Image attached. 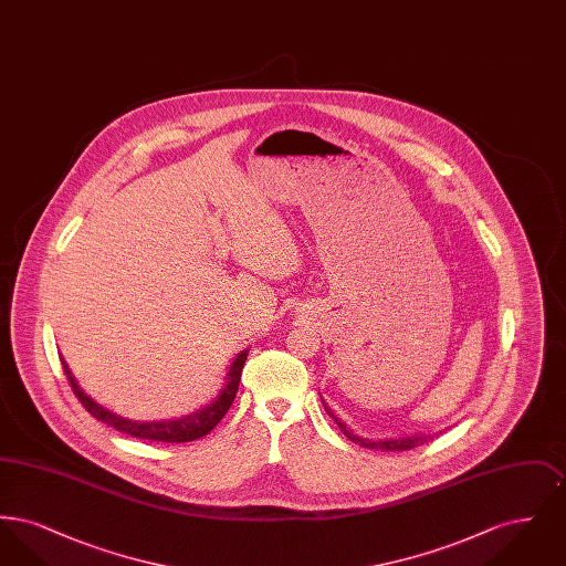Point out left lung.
<instances>
[{"label":"left lung","instance_id":"8db88e82","mask_svg":"<svg viewBox=\"0 0 566 566\" xmlns=\"http://www.w3.org/2000/svg\"><path fill=\"white\" fill-rule=\"evenodd\" d=\"M324 409H326V413L337 422V427L342 429V432L354 441V443H358V446H363V448H367V450H388V452H403V450H411V448H416V446H422V443H427V439H431V434H409V437H399V439H377V441H371V439H365V437H358V434H354V432L326 407L324 403Z\"/></svg>","mask_w":566,"mask_h":566}]
</instances>
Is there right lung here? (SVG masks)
Listing matches in <instances>:
<instances>
[{
	"instance_id": "right-lung-1",
	"label": "right lung",
	"mask_w": 566,
	"mask_h": 566,
	"mask_svg": "<svg viewBox=\"0 0 566 566\" xmlns=\"http://www.w3.org/2000/svg\"><path fill=\"white\" fill-rule=\"evenodd\" d=\"M245 358H248V350H242L235 356V360L231 363L229 374H227V384H224V388L220 390V395L216 397L212 403L201 407L199 411L185 416V418L161 420V422H134V420H127V418H120V416L112 413L106 407L95 403L88 395H84V390L78 386L76 377L72 376V371H70V367H67V363L63 358H61V365H63V371L67 376V381H70L74 395L78 397L82 407L93 418H97L99 422H106L112 429L125 432L129 437H137V439L161 441V443H185V441H195V439L208 434L224 418V413L229 411V407H231L235 395H238Z\"/></svg>"
}]
</instances>
